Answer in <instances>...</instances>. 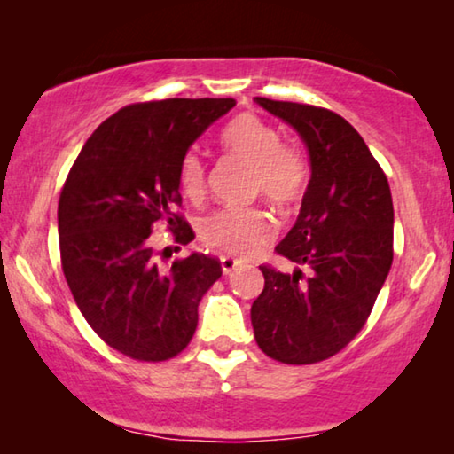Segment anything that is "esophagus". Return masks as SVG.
<instances>
[{"instance_id":"34e87169","label":"esophagus","mask_w":454,"mask_h":454,"mask_svg":"<svg viewBox=\"0 0 454 454\" xmlns=\"http://www.w3.org/2000/svg\"><path fill=\"white\" fill-rule=\"evenodd\" d=\"M241 266V260L238 258H231V256H223L221 258V269H223V275H231V272Z\"/></svg>"}]
</instances>
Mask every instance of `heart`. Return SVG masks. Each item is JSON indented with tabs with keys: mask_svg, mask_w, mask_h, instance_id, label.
<instances>
[{
	"mask_svg": "<svg viewBox=\"0 0 454 454\" xmlns=\"http://www.w3.org/2000/svg\"><path fill=\"white\" fill-rule=\"evenodd\" d=\"M223 146L229 154L254 167L252 188L278 207H294L306 194L309 165L300 148L281 145V136L256 115H239L223 129ZM179 185L184 194L198 198L204 194L207 171L196 153H188L179 169ZM275 233L272 216L262 208H225L207 216L200 235L210 247L252 256Z\"/></svg>",
	"mask_w": 454,
	"mask_h": 454,
	"instance_id": "b5f03b06",
	"label": "heart"
}]
</instances>
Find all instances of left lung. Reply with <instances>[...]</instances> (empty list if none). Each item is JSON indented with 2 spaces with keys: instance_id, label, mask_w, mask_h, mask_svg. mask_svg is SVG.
Masks as SVG:
<instances>
[{
  "instance_id": "1",
  "label": "left lung",
  "mask_w": 454,
  "mask_h": 454,
  "mask_svg": "<svg viewBox=\"0 0 454 454\" xmlns=\"http://www.w3.org/2000/svg\"><path fill=\"white\" fill-rule=\"evenodd\" d=\"M256 103L300 134L312 176L295 225L277 246L300 269L289 275L260 266L264 289L252 303L254 337L277 362L316 364L362 331L387 281L393 196L368 145L343 117L264 97Z\"/></svg>"
}]
</instances>
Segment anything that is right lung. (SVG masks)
Returning <instances> with one entry per match:
<instances>
[{
  "label": "right lung",
  "instance_id": "1",
  "mask_svg": "<svg viewBox=\"0 0 454 454\" xmlns=\"http://www.w3.org/2000/svg\"><path fill=\"white\" fill-rule=\"evenodd\" d=\"M233 98H165L128 105L80 151L59 196L61 269L80 312L109 347L138 362H165L194 337L198 303L221 262L204 254L154 262L148 235L167 223L177 244L194 231L173 213L179 169L198 136Z\"/></svg>",
  "mask_w": 454,
  "mask_h": 454
}]
</instances>
